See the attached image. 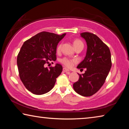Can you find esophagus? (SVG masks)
<instances>
[{"instance_id": "34e87169", "label": "esophagus", "mask_w": 129, "mask_h": 129, "mask_svg": "<svg viewBox=\"0 0 129 129\" xmlns=\"http://www.w3.org/2000/svg\"><path fill=\"white\" fill-rule=\"evenodd\" d=\"M63 71L65 72H69V70L67 68H63Z\"/></svg>"}]
</instances>
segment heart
Returning a JSON list of instances; mask_svg holds the SVG:
<instances>
[{"label":"heart","mask_w":129,"mask_h":129,"mask_svg":"<svg viewBox=\"0 0 129 129\" xmlns=\"http://www.w3.org/2000/svg\"><path fill=\"white\" fill-rule=\"evenodd\" d=\"M73 45L75 47L77 46V45H83V43L82 41L80 40H78V39H76V40H74ZM61 44H60L58 45L57 47V51L60 52L61 50ZM60 61L62 64H64L65 66H66L68 68H71L73 66V64H75V63L76 62V60H71V59H69V58H68L67 57H64V58H62V59L60 60Z\"/></svg>","instance_id":"1"}]
</instances>
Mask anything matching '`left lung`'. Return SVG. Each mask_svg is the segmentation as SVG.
<instances>
[{
  "instance_id": "8db88e82",
  "label": "left lung",
  "mask_w": 129,
  "mask_h": 129,
  "mask_svg": "<svg viewBox=\"0 0 129 129\" xmlns=\"http://www.w3.org/2000/svg\"><path fill=\"white\" fill-rule=\"evenodd\" d=\"M81 36L87 44L86 56L77 68H86L79 80L73 84V89L80 95L89 97L99 91L105 81L112 67L110 49L95 35L83 32Z\"/></svg>"
}]
</instances>
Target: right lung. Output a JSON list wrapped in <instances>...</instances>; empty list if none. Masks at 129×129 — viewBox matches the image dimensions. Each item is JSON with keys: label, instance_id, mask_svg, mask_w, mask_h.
<instances>
[{"label": "right lung", "instance_id": "add662e5", "mask_svg": "<svg viewBox=\"0 0 129 129\" xmlns=\"http://www.w3.org/2000/svg\"><path fill=\"white\" fill-rule=\"evenodd\" d=\"M66 34L58 35L41 32L24 43L17 55V65L19 77L28 90L36 95L47 93L53 88L62 67H45L48 61L56 60L58 43Z\"/></svg>", "mask_w": 129, "mask_h": 129}]
</instances>
